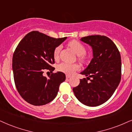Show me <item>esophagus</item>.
<instances>
[{
    "mask_svg": "<svg viewBox=\"0 0 132 132\" xmlns=\"http://www.w3.org/2000/svg\"><path fill=\"white\" fill-rule=\"evenodd\" d=\"M70 77H71V76H70V75H66V78H67V79H69V78H70Z\"/></svg>",
    "mask_w": 132,
    "mask_h": 132,
    "instance_id": "34e87169",
    "label": "esophagus"
}]
</instances>
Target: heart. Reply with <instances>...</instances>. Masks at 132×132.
<instances>
[{
    "label": "heart",
    "mask_w": 132,
    "mask_h": 132,
    "mask_svg": "<svg viewBox=\"0 0 132 132\" xmlns=\"http://www.w3.org/2000/svg\"><path fill=\"white\" fill-rule=\"evenodd\" d=\"M69 46L73 50L75 53L78 55V59L80 61L84 62L87 59L86 55V48L83 44L79 42L78 40H72L69 43ZM62 49V45H59L56 47L53 52V56L55 59H58L59 57V54ZM81 67L77 63H69L66 62H62L59 64L57 67L58 71L63 72L65 73L72 75L76 71L80 70Z\"/></svg>",
    "instance_id": "heart-1"
}]
</instances>
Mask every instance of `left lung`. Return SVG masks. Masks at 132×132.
Listing matches in <instances>:
<instances>
[{
    "label": "left lung",
    "mask_w": 132,
    "mask_h": 132,
    "mask_svg": "<svg viewBox=\"0 0 132 132\" xmlns=\"http://www.w3.org/2000/svg\"><path fill=\"white\" fill-rule=\"evenodd\" d=\"M81 40L92 46L93 58L81 73L87 79H81L73 90L84 105L97 106L110 99L121 81V54L114 43L104 35H90Z\"/></svg>",
    "instance_id": "obj_1"
}]
</instances>
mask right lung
I'll list each match as a JSON object with an SVG mask.
<instances>
[{
	"label": "right lung",
	"instance_id": "add662e5",
	"mask_svg": "<svg viewBox=\"0 0 132 132\" xmlns=\"http://www.w3.org/2000/svg\"><path fill=\"white\" fill-rule=\"evenodd\" d=\"M67 38H55L32 31L19 42L13 55L14 84L22 98L29 103L41 106L51 102L57 95L59 86L65 80L61 71L53 73V52ZM50 71L49 78L43 75Z\"/></svg>",
	"mask_w": 132,
	"mask_h": 132
}]
</instances>
